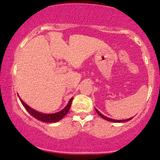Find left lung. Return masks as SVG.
<instances>
[{"label": "left lung", "instance_id": "8db88e82", "mask_svg": "<svg viewBox=\"0 0 160 160\" xmlns=\"http://www.w3.org/2000/svg\"><path fill=\"white\" fill-rule=\"evenodd\" d=\"M95 111H96V112H97V113H98V114L101 117H102V118L103 119H104V120H108V121H110V122H126V121H128V120H132V117H131V118H129V119H127V120H113V119H111V118H109V117H105V116H104L103 114H102V113H100V112H99L98 110L96 109V108H95Z\"/></svg>", "mask_w": 160, "mask_h": 160}]
</instances>
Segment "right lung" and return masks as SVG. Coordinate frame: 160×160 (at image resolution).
<instances>
[{"label":"right lung","mask_w":160,"mask_h":160,"mask_svg":"<svg viewBox=\"0 0 160 160\" xmlns=\"http://www.w3.org/2000/svg\"><path fill=\"white\" fill-rule=\"evenodd\" d=\"M20 102L22 104V105L25 108V109L27 110V111L30 113L32 117H34V118H36L37 120L42 121V122H56L59 121L60 120H62L65 116L67 114L68 112L69 111L70 108H71V103H72V101H73V98H71L70 99V101L68 103L67 106L62 109V111H60L59 112H57V113H40V112H38L35 111L34 109L33 108H30L28 105H27L25 102L22 100L21 98H19Z\"/></svg>","instance_id":"add662e5"}]
</instances>
